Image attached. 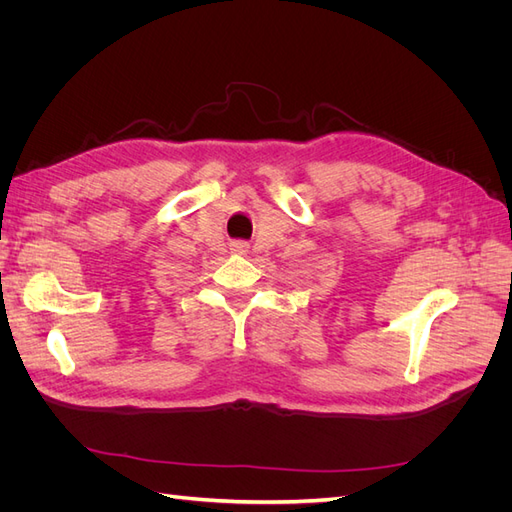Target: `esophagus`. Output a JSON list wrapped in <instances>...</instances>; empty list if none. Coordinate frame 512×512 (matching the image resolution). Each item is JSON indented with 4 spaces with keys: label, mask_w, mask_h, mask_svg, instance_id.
<instances>
[{
    "label": "esophagus",
    "mask_w": 512,
    "mask_h": 512,
    "mask_svg": "<svg viewBox=\"0 0 512 512\" xmlns=\"http://www.w3.org/2000/svg\"><path fill=\"white\" fill-rule=\"evenodd\" d=\"M230 250L235 254H245L247 252V243L245 241H232L230 243Z\"/></svg>",
    "instance_id": "1"
}]
</instances>
